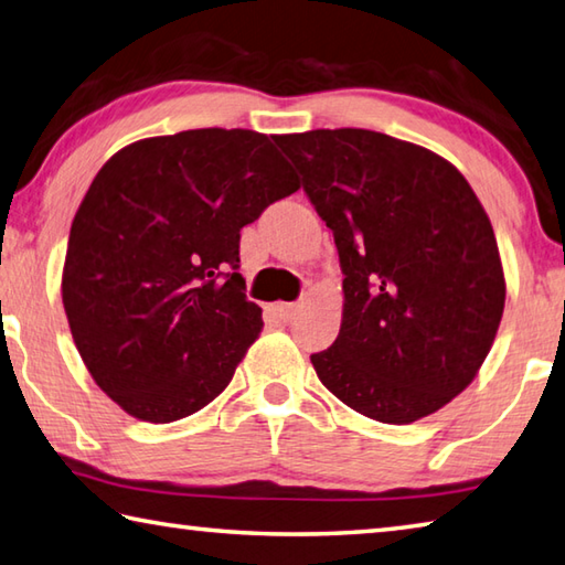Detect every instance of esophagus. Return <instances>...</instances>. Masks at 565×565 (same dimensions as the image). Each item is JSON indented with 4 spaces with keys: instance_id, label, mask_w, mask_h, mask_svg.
I'll list each match as a JSON object with an SVG mask.
<instances>
[{
    "instance_id": "obj_1",
    "label": "esophagus",
    "mask_w": 565,
    "mask_h": 565,
    "mask_svg": "<svg viewBox=\"0 0 565 565\" xmlns=\"http://www.w3.org/2000/svg\"><path fill=\"white\" fill-rule=\"evenodd\" d=\"M299 311V306L296 303H271L269 306V313L276 318V321H291V318Z\"/></svg>"
}]
</instances>
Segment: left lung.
<instances>
[{"label":"left lung","mask_w":565,"mask_h":565,"mask_svg":"<svg viewBox=\"0 0 565 565\" xmlns=\"http://www.w3.org/2000/svg\"><path fill=\"white\" fill-rule=\"evenodd\" d=\"M333 232L343 321L311 355L318 381L377 423L409 425L457 397L504 313L494 230L433 150L363 128L276 138Z\"/></svg>","instance_id":"1"}]
</instances>
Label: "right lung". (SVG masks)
Listing matches in <instances>:
<instances>
[{"label":"right lung","mask_w":565,"mask_h":565,"mask_svg":"<svg viewBox=\"0 0 565 565\" xmlns=\"http://www.w3.org/2000/svg\"><path fill=\"white\" fill-rule=\"evenodd\" d=\"M299 190L271 138L200 128L118 150L71 224L61 296L96 385L142 423L210 405L262 331L239 237Z\"/></svg>","instance_id":"add662e5"}]
</instances>
